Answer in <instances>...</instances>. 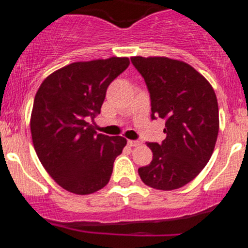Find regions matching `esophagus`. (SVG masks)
Returning a JSON list of instances; mask_svg holds the SVG:
<instances>
[{
	"label": "esophagus",
	"instance_id": "34e87169",
	"mask_svg": "<svg viewBox=\"0 0 248 248\" xmlns=\"http://www.w3.org/2000/svg\"><path fill=\"white\" fill-rule=\"evenodd\" d=\"M128 145L130 146V147H136V146L140 145V142H139V141H135V140H129Z\"/></svg>",
	"mask_w": 248,
	"mask_h": 248
}]
</instances>
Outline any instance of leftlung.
I'll return each instance as SVG.
<instances>
[{
  "mask_svg": "<svg viewBox=\"0 0 248 248\" xmlns=\"http://www.w3.org/2000/svg\"><path fill=\"white\" fill-rule=\"evenodd\" d=\"M151 95L152 119H166L163 142L147 146L153 158L139 168L141 180L155 190L183 187L211 159L219 131L216 93L208 80L183 61L131 57Z\"/></svg>",
  "mask_w": 248,
  "mask_h": 248,
  "instance_id": "1",
  "label": "left lung"
}]
</instances>
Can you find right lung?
Instances as JSON below:
<instances>
[{"mask_svg":"<svg viewBox=\"0 0 248 248\" xmlns=\"http://www.w3.org/2000/svg\"><path fill=\"white\" fill-rule=\"evenodd\" d=\"M128 57L75 62L49 74L35 95L30 130L40 162L64 190L90 195L105 187L123 136L96 134L89 120L101 113L107 87L128 68Z\"/></svg>","mask_w":248,"mask_h":248,"instance_id":"add662e5","label":"right lung"}]
</instances>
